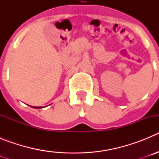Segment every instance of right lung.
I'll return each mask as SVG.
<instances>
[{
    "mask_svg": "<svg viewBox=\"0 0 159 159\" xmlns=\"http://www.w3.org/2000/svg\"><path fill=\"white\" fill-rule=\"evenodd\" d=\"M34 107V108H40V107Z\"/></svg>",
    "mask_w": 159,
    "mask_h": 159,
    "instance_id": "obj_1",
    "label": "right lung"
}]
</instances>
